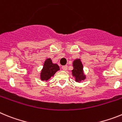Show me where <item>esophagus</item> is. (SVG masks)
<instances>
[{"instance_id":"obj_1","label":"esophagus","mask_w":122,"mask_h":122,"mask_svg":"<svg viewBox=\"0 0 122 122\" xmlns=\"http://www.w3.org/2000/svg\"><path fill=\"white\" fill-rule=\"evenodd\" d=\"M62 68L63 70H66L68 68V66L67 65H64V66H62Z\"/></svg>"}]
</instances>
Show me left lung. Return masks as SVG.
<instances>
[{
    "instance_id": "left-lung-1",
    "label": "left lung",
    "mask_w": 122,
    "mask_h": 122,
    "mask_svg": "<svg viewBox=\"0 0 122 122\" xmlns=\"http://www.w3.org/2000/svg\"><path fill=\"white\" fill-rule=\"evenodd\" d=\"M73 70H72V74L75 77V81L80 82L86 78V76L83 73V65L80 59H76L73 63Z\"/></svg>"
}]
</instances>
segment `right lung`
I'll list each match as a JSON object with an SVG mask.
<instances>
[{
	"instance_id": "add662e5",
	"label": "right lung",
	"mask_w": 122,
	"mask_h": 122,
	"mask_svg": "<svg viewBox=\"0 0 122 122\" xmlns=\"http://www.w3.org/2000/svg\"><path fill=\"white\" fill-rule=\"evenodd\" d=\"M59 70L60 68L57 65L52 63L51 59H47L41 73V79L42 81H48Z\"/></svg>"
}]
</instances>
